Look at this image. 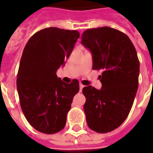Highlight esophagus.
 <instances>
[{"instance_id": "34e87169", "label": "esophagus", "mask_w": 153, "mask_h": 153, "mask_svg": "<svg viewBox=\"0 0 153 153\" xmlns=\"http://www.w3.org/2000/svg\"><path fill=\"white\" fill-rule=\"evenodd\" d=\"M83 87H84V86H83V85H82V84H80V85H79V88H80V91H81L83 89Z\"/></svg>"}]
</instances>
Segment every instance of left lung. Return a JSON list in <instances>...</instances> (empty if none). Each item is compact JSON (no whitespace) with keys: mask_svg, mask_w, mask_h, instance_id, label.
Returning <instances> with one entry per match:
<instances>
[{"mask_svg":"<svg viewBox=\"0 0 153 153\" xmlns=\"http://www.w3.org/2000/svg\"><path fill=\"white\" fill-rule=\"evenodd\" d=\"M81 43L92 54L93 70L103 71L102 89H82L86 122L97 133H109L123 123L133 106L140 73L137 51L127 35L109 27L87 29Z\"/></svg>","mask_w":153,"mask_h":153,"instance_id":"1","label":"left lung"}]
</instances>
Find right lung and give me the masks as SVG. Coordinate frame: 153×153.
Returning a JSON list of instances; mask_svg holds the SVG:
<instances>
[{"instance_id": "add662e5", "label": "right lung", "mask_w": 153, "mask_h": 153, "mask_svg": "<svg viewBox=\"0 0 153 153\" xmlns=\"http://www.w3.org/2000/svg\"><path fill=\"white\" fill-rule=\"evenodd\" d=\"M79 38L75 30L47 27L35 33L25 45L16 86L23 113L39 132L53 134L65 127L79 83L77 79L65 83L56 71L64 66Z\"/></svg>"}]
</instances>
